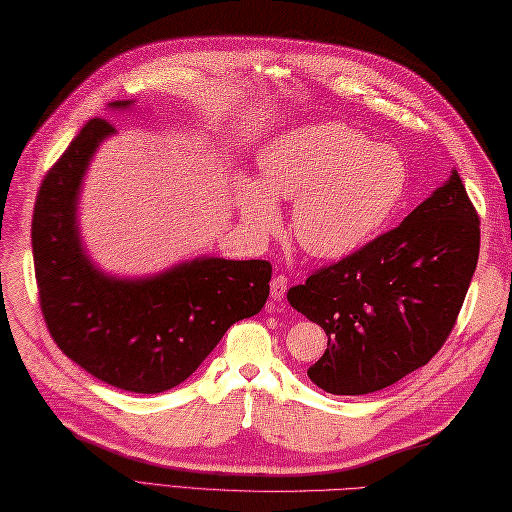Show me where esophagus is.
<instances>
[{
  "label": "esophagus",
  "instance_id": "obj_1",
  "mask_svg": "<svg viewBox=\"0 0 512 512\" xmlns=\"http://www.w3.org/2000/svg\"><path fill=\"white\" fill-rule=\"evenodd\" d=\"M286 290H288V277L286 275H277L270 281V297L275 301H281L286 297Z\"/></svg>",
  "mask_w": 512,
  "mask_h": 512
}]
</instances>
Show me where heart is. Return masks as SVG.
<instances>
[{"label":"heart","mask_w":512,"mask_h":512,"mask_svg":"<svg viewBox=\"0 0 512 512\" xmlns=\"http://www.w3.org/2000/svg\"><path fill=\"white\" fill-rule=\"evenodd\" d=\"M264 182L242 180L237 204L255 233L281 222L275 200L295 202L297 242L317 257L352 253L396 209L407 184L405 162L394 149L341 123L297 129L266 149Z\"/></svg>","instance_id":"heart-1"}]
</instances>
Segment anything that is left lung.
<instances>
[{
	"mask_svg": "<svg viewBox=\"0 0 512 512\" xmlns=\"http://www.w3.org/2000/svg\"><path fill=\"white\" fill-rule=\"evenodd\" d=\"M480 255V215L458 171L405 222L288 290L328 334L308 369L328 394L361 396L427 365L455 328Z\"/></svg>",
	"mask_w": 512,
	"mask_h": 512,
	"instance_id": "obj_1",
	"label": "left lung"
}]
</instances>
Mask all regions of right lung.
Wrapping results in <instances>:
<instances>
[{
    "label": "right lung",
    "instance_id": "add662e5",
    "mask_svg": "<svg viewBox=\"0 0 512 512\" xmlns=\"http://www.w3.org/2000/svg\"><path fill=\"white\" fill-rule=\"evenodd\" d=\"M114 129L94 116L43 176L32 213L39 306L54 343L85 372L160 394L187 380L233 323L264 308L273 266L209 257L145 281L101 275L83 255L74 213L88 162Z\"/></svg>",
    "mask_w": 512,
    "mask_h": 512
}]
</instances>
